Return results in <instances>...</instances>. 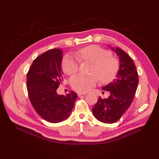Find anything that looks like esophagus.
<instances>
[{"mask_svg":"<svg viewBox=\"0 0 159 159\" xmlns=\"http://www.w3.org/2000/svg\"><path fill=\"white\" fill-rule=\"evenodd\" d=\"M86 95L85 93H80V92L78 93V95L79 96V97H80V96H81V95Z\"/></svg>","mask_w":159,"mask_h":159,"instance_id":"esophagus-1","label":"esophagus"}]
</instances>
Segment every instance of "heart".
I'll use <instances>...</instances> for the list:
<instances>
[{"mask_svg":"<svg viewBox=\"0 0 159 159\" xmlns=\"http://www.w3.org/2000/svg\"><path fill=\"white\" fill-rule=\"evenodd\" d=\"M80 60L89 61L93 64L90 76L76 75L71 80L72 88L79 92L85 93L91 89L98 82V77L103 83H109L116 76L119 70V61L111 56V53L98 46L91 45L78 51ZM62 69L66 74L74 75L78 70V60L66 55L62 60Z\"/></svg>","mask_w":159,"mask_h":159,"instance_id":"obj_1","label":"heart"}]
</instances>
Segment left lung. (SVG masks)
Listing matches in <instances>:
<instances>
[{
  "mask_svg": "<svg viewBox=\"0 0 159 159\" xmlns=\"http://www.w3.org/2000/svg\"><path fill=\"white\" fill-rule=\"evenodd\" d=\"M119 58V69L113 81L102 88L109 91L107 98H99L92 109L94 117L105 123L117 122L130 107L139 83L138 74L132 58L119 48L109 46Z\"/></svg>",
  "mask_w": 159,
  "mask_h": 159,
  "instance_id": "left-lung-1",
  "label": "left lung"
}]
</instances>
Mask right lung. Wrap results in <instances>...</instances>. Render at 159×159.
Segmentation results:
<instances>
[{"instance_id":"right-lung-1","label":"right lung","mask_w":159,"mask_h":159,"mask_svg":"<svg viewBox=\"0 0 159 159\" xmlns=\"http://www.w3.org/2000/svg\"><path fill=\"white\" fill-rule=\"evenodd\" d=\"M63 52L52 49L34 60L27 74V90L32 106L46 121L57 123L70 117L78 94L71 91L58 95L57 89L63 81Z\"/></svg>"}]
</instances>
